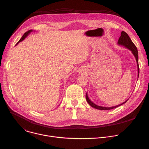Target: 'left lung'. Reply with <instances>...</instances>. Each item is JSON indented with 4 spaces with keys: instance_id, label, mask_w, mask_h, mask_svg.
<instances>
[{
    "instance_id": "1",
    "label": "left lung",
    "mask_w": 149,
    "mask_h": 149,
    "mask_svg": "<svg viewBox=\"0 0 149 149\" xmlns=\"http://www.w3.org/2000/svg\"><path fill=\"white\" fill-rule=\"evenodd\" d=\"M117 44L121 46H123L125 48H127L128 49L130 50L132 52V54H133V55L134 56L136 60V62H137V70H138V78L139 76V56H138V51H137V49L136 48V47L135 46V45L133 44V42H132V40H131V39L130 38L129 36L128 35L126 32L122 31L121 33V36H120L117 42ZM86 100L88 102V103L89 104V105H90L91 107H93L94 109H98V110H111V109H115L116 107H119V106L124 104V103H125L127 101H128L129 99H127L126 101H125L124 102H123V103L117 105H115V106H113V107H102V106H100L98 105L95 104H94L92 101L90 100V99L89 98L88 96V94L87 93H86Z\"/></svg>"
}]
</instances>
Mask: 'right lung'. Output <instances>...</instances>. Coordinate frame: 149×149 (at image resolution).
Returning a JSON list of instances; mask_svg holds the SVG:
<instances>
[{
	"instance_id": "right-lung-1",
	"label": "right lung",
	"mask_w": 149,
	"mask_h": 149,
	"mask_svg": "<svg viewBox=\"0 0 149 149\" xmlns=\"http://www.w3.org/2000/svg\"><path fill=\"white\" fill-rule=\"evenodd\" d=\"M32 31H33V30H32V29H31V30H29V31H27L26 32H25V33L24 34V35L22 36V37L20 38V39L19 40V42H18L16 44V45H17V44L19 43L20 42H21V41L24 40V39H25V38H26V37H27V36L29 35V33H31V32H32Z\"/></svg>"
}]
</instances>
